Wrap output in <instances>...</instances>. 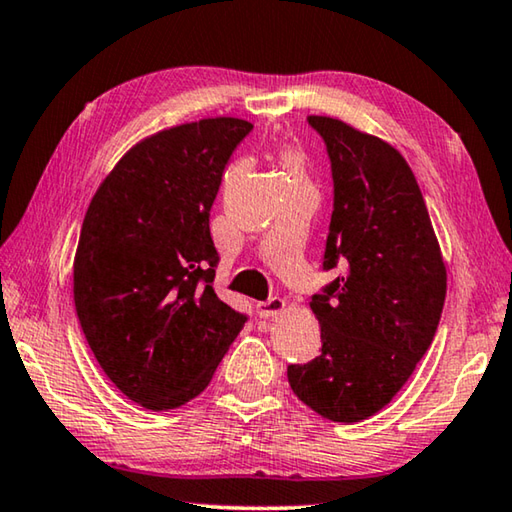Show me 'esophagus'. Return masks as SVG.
Masks as SVG:
<instances>
[{"label": "esophagus", "mask_w": 512, "mask_h": 512, "mask_svg": "<svg viewBox=\"0 0 512 512\" xmlns=\"http://www.w3.org/2000/svg\"><path fill=\"white\" fill-rule=\"evenodd\" d=\"M284 309V300L282 298H268L257 302V316L259 318H271L277 316Z\"/></svg>", "instance_id": "obj_1"}]
</instances>
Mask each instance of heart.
I'll list each match as a JSON object with an SVG mask.
<instances>
[{"label": "heart", "instance_id": "heart-1", "mask_svg": "<svg viewBox=\"0 0 512 512\" xmlns=\"http://www.w3.org/2000/svg\"><path fill=\"white\" fill-rule=\"evenodd\" d=\"M282 167L289 173V178H305V160L298 151H284Z\"/></svg>", "mask_w": 512, "mask_h": 512}]
</instances>
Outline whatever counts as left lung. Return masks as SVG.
Segmentation results:
<instances>
[{
	"mask_svg": "<svg viewBox=\"0 0 512 512\" xmlns=\"http://www.w3.org/2000/svg\"><path fill=\"white\" fill-rule=\"evenodd\" d=\"M307 121L325 142L334 185L323 271L341 273L311 296L320 354L291 363L287 377L323 418L359 422L393 400L429 350L447 273L402 155L339 119Z\"/></svg>",
	"mask_w": 512,
	"mask_h": 512,
	"instance_id": "left-lung-1",
	"label": "left lung"
}]
</instances>
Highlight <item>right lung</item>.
<instances>
[{
  "label": "right lung",
  "mask_w": 512,
  "mask_h": 512,
  "mask_svg": "<svg viewBox=\"0 0 512 512\" xmlns=\"http://www.w3.org/2000/svg\"><path fill=\"white\" fill-rule=\"evenodd\" d=\"M250 131L216 117L149 137L117 162L83 219L76 314L103 372L146 409L203 393L248 320L214 293L210 210Z\"/></svg>",
  "instance_id": "add662e5"
}]
</instances>
